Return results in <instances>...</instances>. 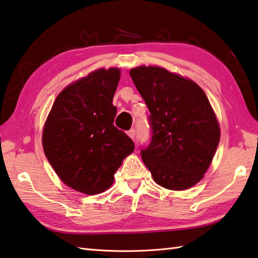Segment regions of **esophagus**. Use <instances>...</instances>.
<instances>
[{
    "mask_svg": "<svg viewBox=\"0 0 258 258\" xmlns=\"http://www.w3.org/2000/svg\"><path fill=\"white\" fill-rule=\"evenodd\" d=\"M127 134H128V136H129V137H130L131 139H135V136H136L135 129H130Z\"/></svg>",
    "mask_w": 258,
    "mask_h": 258,
    "instance_id": "1",
    "label": "esophagus"
}]
</instances>
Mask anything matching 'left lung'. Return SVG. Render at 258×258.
I'll return each instance as SVG.
<instances>
[{
  "instance_id": "obj_1",
  "label": "left lung",
  "mask_w": 258,
  "mask_h": 258,
  "mask_svg": "<svg viewBox=\"0 0 258 258\" xmlns=\"http://www.w3.org/2000/svg\"><path fill=\"white\" fill-rule=\"evenodd\" d=\"M130 76L150 112L152 140L144 164L158 185L182 191L196 185L210 166L220 128L203 90L158 66H139Z\"/></svg>"
}]
</instances>
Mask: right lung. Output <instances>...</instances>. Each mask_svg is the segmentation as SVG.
Here are the masks:
<instances>
[{
    "label": "right lung",
    "instance_id": "add662e5",
    "mask_svg": "<svg viewBox=\"0 0 258 258\" xmlns=\"http://www.w3.org/2000/svg\"><path fill=\"white\" fill-rule=\"evenodd\" d=\"M119 69L92 72L62 90L42 133L48 162L67 186L99 194L112 185L114 173L135 144L113 125V95Z\"/></svg>",
    "mask_w": 258,
    "mask_h": 258
}]
</instances>
